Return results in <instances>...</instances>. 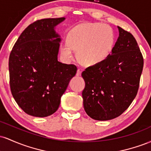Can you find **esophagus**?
Instances as JSON below:
<instances>
[{
    "label": "esophagus",
    "instance_id": "esophagus-1",
    "mask_svg": "<svg viewBox=\"0 0 151 151\" xmlns=\"http://www.w3.org/2000/svg\"><path fill=\"white\" fill-rule=\"evenodd\" d=\"M81 70H80V69H78L77 72V74H76V75L79 77V76H81Z\"/></svg>",
    "mask_w": 151,
    "mask_h": 151
}]
</instances>
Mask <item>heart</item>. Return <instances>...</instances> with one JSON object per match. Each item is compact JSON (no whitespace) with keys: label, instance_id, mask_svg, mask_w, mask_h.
Masks as SVG:
<instances>
[{"label":"heart","instance_id":"heart-1","mask_svg":"<svg viewBox=\"0 0 151 151\" xmlns=\"http://www.w3.org/2000/svg\"><path fill=\"white\" fill-rule=\"evenodd\" d=\"M114 44L115 36L111 26L101 22H86L71 30L68 40L62 45L61 52L66 60H71L76 50L83 65L94 66L109 58Z\"/></svg>","mask_w":151,"mask_h":151}]
</instances>
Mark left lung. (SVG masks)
Returning a JSON list of instances; mask_svg holds the SVG:
<instances>
[{
	"instance_id": "1",
	"label": "left lung",
	"mask_w": 151,
	"mask_h": 151,
	"mask_svg": "<svg viewBox=\"0 0 151 151\" xmlns=\"http://www.w3.org/2000/svg\"><path fill=\"white\" fill-rule=\"evenodd\" d=\"M119 37L109 57L81 73L86 114L98 121L115 119L124 113L136 97L143 59L136 39L118 26Z\"/></svg>"
}]
</instances>
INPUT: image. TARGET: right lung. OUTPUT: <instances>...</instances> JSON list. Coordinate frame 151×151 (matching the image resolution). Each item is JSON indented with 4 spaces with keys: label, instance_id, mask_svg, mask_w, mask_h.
Here are the masks:
<instances>
[{
    "label": "right lung",
    "instance_id": "add662e5",
    "mask_svg": "<svg viewBox=\"0 0 151 151\" xmlns=\"http://www.w3.org/2000/svg\"><path fill=\"white\" fill-rule=\"evenodd\" d=\"M65 18L42 19L30 24L15 42L9 58L13 98L26 114L52 115L77 68L58 60L60 35L55 27Z\"/></svg>",
    "mask_w": 151,
    "mask_h": 151
}]
</instances>
